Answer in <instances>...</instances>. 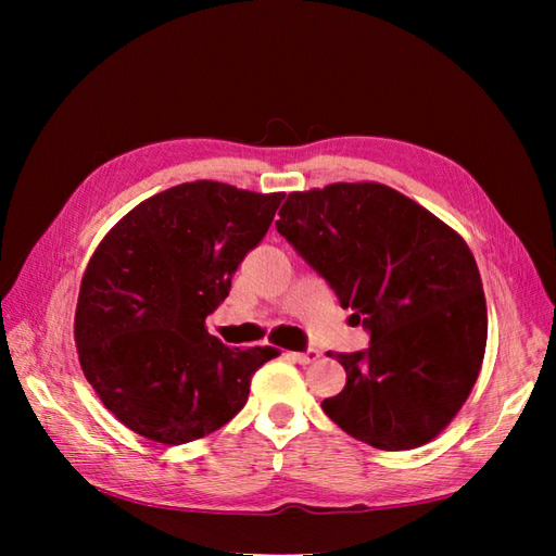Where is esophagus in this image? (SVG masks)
<instances>
[{"label":"esophagus","instance_id":"obj_1","mask_svg":"<svg viewBox=\"0 0 556 556\" xmlns=\"http://www.w3.org/2000/svg\"><path fill=\"white\" fill-rule=\"evenodd\" d=\"M319 357V352L315 350V348H306L304 352H294V359L299 362V364H311V362H315Z\"/></svg>","mask_w":556,"mask_h":556}]
</instances>
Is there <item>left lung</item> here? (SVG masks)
<instances>
[{
  "instance_id": "left-lung-1",
  "label": "left lung",
  "mask_w": 556,
  "mask_h": 556,
  "mask_svg": "<svg viewBox=\"0 0 556 556\" xmlns=\"http://www.w3.org/2000/svg\"><path fill=\"white\" fill-rule=\"evenodd\" d=\"M278 215L280 237L371 336L366 350L336 355L348 380L323 410L378 450L435 439L464 406L484 357L486 304L473 252L433 213L380 182L292 192Z\"/></svg>"
}]
</instances>
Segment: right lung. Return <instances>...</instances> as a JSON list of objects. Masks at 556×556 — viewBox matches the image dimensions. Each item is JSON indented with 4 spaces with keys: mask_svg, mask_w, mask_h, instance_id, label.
<instances>
[{
    "mask_svg": "<svg viewBox=\"0 0 556 556\" xmlns=\"http://www.w3.org/2000/svg\"><path fill=\"white\" fill-rule=\"evenodd\" d=\"M282 192L215 180L146 199L99 243L80 282L76 348L104 406L150 441L182 445L225 427L276 348H229L206 331Z\"/></svg>",
    "mask_w": 556,
    "mask_h": 556,
    "instance_id": "1",
    "label": "right lung"
}]
</instances>
